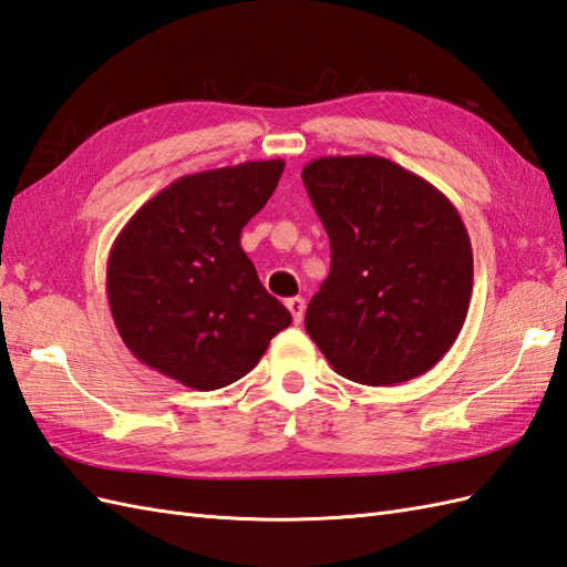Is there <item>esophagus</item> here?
I'll return each mask as SVG.
<instances>
[{
	"label": "esophagus",
	"instance_id": "34e87169",
	"mask_svg": "<svg viewBox=\"0 0 567 567\" xmlns=\"http://www.w3.org/2000/svg\"><path fill=\"white\" fill-rule=\"evenodd\" d=\"M286 308H288L290 317H293L296 324H300V321H302V315H305V300H302L300 296H296V298H288V300H286Z\"/></svg>",
	"mask_w": 567,
	"mask_h": 567
}]
</instances>
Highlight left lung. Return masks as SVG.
I'll use <instances>...</instances> for the list:
<instances>
[{
    "label": "left lung",
    "instance_id": "1",
    "mask_svg": "<svg viewBox=\"0 0 567 567\" xmlns=\"http://www.w3.org/2000/svg\"><path fill=\"white\" fill-rule=\"evenodd\" d=\"M302 181L331 243V271L305 312L310 339L358 384L430 372L470 308L461 214L430 181L384 157H319Z\"/></svg>",
    "mask_w": 567,
    "mask_h": 567
}]
</instances>
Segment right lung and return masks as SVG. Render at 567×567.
Listing matches in <instances>:
<instances>
[{
	"instance_id": "obj_1",
	"label": "right lung",
	"mask_w": 567,
	"mask_h": 567,
	"mask_svg": "<svg viewBox=\"0 0 567 567\" xmlns=\"http://www.w3.org/2000/svg\"><path fill=\"white\" fill-rule=\"evenodd\" d=\"M284 159L174 181L137 209L106 259L118 336L152 370L197 391L246 377L290 312L259 284L240 231L267 205Z\"/></svg>"
}]
</instances>
